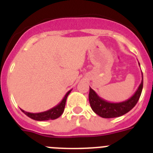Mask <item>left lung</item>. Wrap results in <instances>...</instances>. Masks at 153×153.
Here are the masks:
<instances>
[{
  "instance_id": "left-lung-1",
  "label": "left lung",
  "mask_w": 153,
  "mask_h": 153,
  "mask_svg": "<svg viewBox=\"0 0 153 153\" xmlns=\"http://www.w3.org/2000/svg\"><path fill=\"white\" fill-rule=\"evenodd\" d=\"M140 64V63H139ZM143 86V75L142 73V81L137 90L130 98L123 102H111L101 98L94 90L90 87L89 101L93 111L102 118H115L121 117L130 111L136 106L140 96Z\"/></svg>"
}]
</instances>
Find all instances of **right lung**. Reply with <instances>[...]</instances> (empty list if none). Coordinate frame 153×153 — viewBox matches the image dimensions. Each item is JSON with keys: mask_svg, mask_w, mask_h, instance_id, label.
<instances>
[{"mask_svg": "<svg viewBox=\"0 0 153 153\" xmlns=\"http://www.w3.org/2000/svg\"><path fill=\"white\" fill-rule=\"evenodd\" d=\"M70 90L66 93V95L64 96L63 99L61 100V102L59 104H57L56 106L51 108V109H48L47 111L41 112V113H28V112L24 111L23 109H21V111L27 115L28 117L33 119V120H36V121H44V120H55L57 119L58 117H60L62 114H63V111H64L65 105H66V101H67V98L70 93L71 92Z\"/></svg>", "mask_w": 153, "mask_h": 153, "instance_id": "add662e5", "label": "right lung"}]
</instances>
